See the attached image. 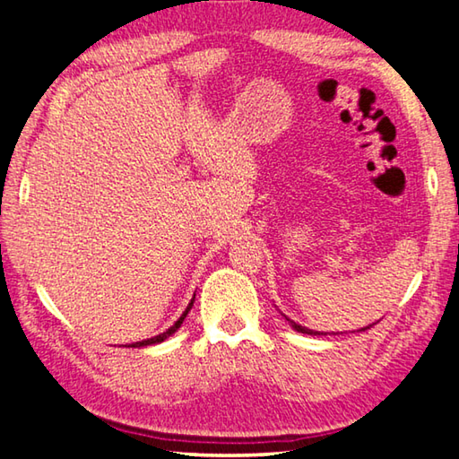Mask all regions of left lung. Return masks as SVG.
Wrapping results in <instances>:
<instances>
[{
  "label": "left lung",
  "mask_w": 459,
  "mask_h": 459,
  "mask_svg": "<svg viewBox=\"0 0 459 459\" xmlns=\"http://www.w3.org/2000/svg\"><path fill=\"white\" fill-rule=\"evenodd\" d=\"M287 322H291V320H287ZM291 325H293V330H298V332H301V333H309V336H325L324 332H314V330L306 328V325H299V324H295V322H291ZM372 325H375V324H370V325H367V328H362V330H370ZM362 330H360V332H362Z\"/></svg>",
  "instance_id": "obj_1"
}]
</instances>
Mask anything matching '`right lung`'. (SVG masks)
Masks as SVG:
<instances>
[{"label":"right lung","instance_id":"1","mask_svg":"<svg viewBox=\"0 0 459 459\" xmlns=\"http://www.w3.org/2000/svg\"><path fill=\"white\" fill-rule=\"evenodd\" d=\"M192 306H194V299L190 301L188 307H186V312L182 314L180 320H178V322L172 325V328L166 330L164 333H160V336H153V338H147V340H142V342H135V344H131V346H134V348H139V346H150V344H158V342H164L168 336H172V333H174L178 328H180V324L184 322V317L188 316V312H190V309H192Z\"/></svg>","mask_w":459,"mask_h":459}]
</instances>
